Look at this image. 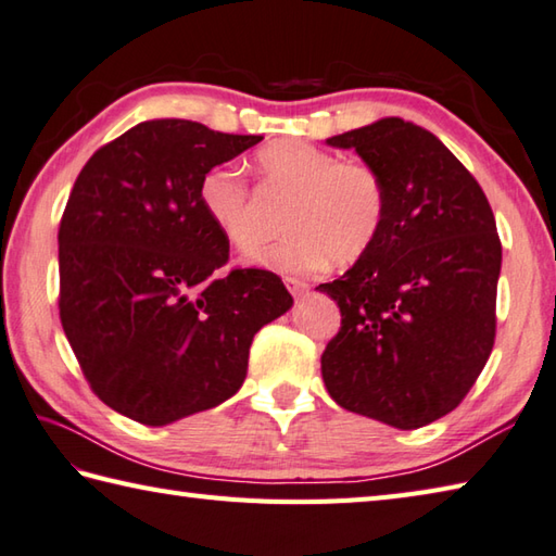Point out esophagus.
I'll return each instance as SVG.
<instances>
[{
	"label": "esophagus",
	"instance_id": "34e87169",
	"mask_svg": "<svg viewBox=\"0 0 556 556\" xmlns=\"http://www.w3.org/2000/svg\"><path fill=\"white\" fill-rule=\"evenodd\" d=\"M285 285H287V289L291 291V296H296V299L306 296V293H308V285H306V281H301V279H296V277H287Z\"/></svg>",
	"mask_w": 556,
	"mask_h": 556
}]
</instances>
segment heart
<instances>
[{"label": "heart", "mask_w": 556, "mask_h": 556, "mask_svg": "<svg viewBox=\"0 0 556 556\" xmlns=\"http://www.w3.org/2000/svg\"><path fill=\"white\" fill-rule=\"evenodd\" d=\"M265 188L289 198L281 214L285 233L248 255L250 263L279 271H311L325 263L352 265L376 243L386 222L388 192L380 173L366 163L342 161L328 149L281 139L257 151ZM206 219L228 243L249 253L263 238L260 214L241 173L214 166L198 188Z\"/></svg>", "instance_id": "obj_1"}]
</instances>
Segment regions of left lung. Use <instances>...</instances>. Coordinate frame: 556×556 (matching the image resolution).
<instances>
[{"label": "left lung", "mask_w": 556, "mask_h": 556, "mask_svg": "<svg viewBox=\"0 0 556 556\" xmlns=\"http://www.w3.org/2000/svg\"><path fill=\"white\" fill-rule=\"evenodd\" d=\"M380 173L386 222L368 253L318 291L342 328L320 368L337 405L419 429L460 405L496 332L502 243L484 192L443 141L402 117L330 137Z\"/></svg>", "instance_id": "1"}]
</instances>
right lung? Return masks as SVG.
I'll return each instance as SVG.
<instances>
[{"instance_id": "right-lung-1", "label": "right lung", "mask_w": 556, "mask_h": 556, "mask_svg": "<svg viewBox=\"0 0 556 556\" xmlns=\"http://www.w3.org/2000/svg\"><path fill=\"white\" fill-rule=\"evenodd\" d=\"M192 119H147L96 151L62 214L60 320L93 393L166 427L222 405L248 374L255 332L293 299L267 269L226 265L228 241L198 188L255 147Z\"/></svg>"}]
</instances>
